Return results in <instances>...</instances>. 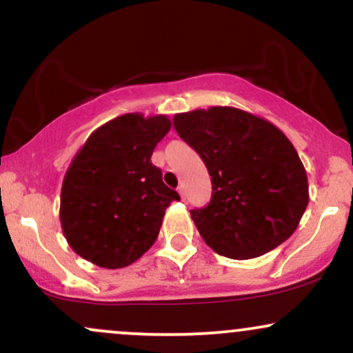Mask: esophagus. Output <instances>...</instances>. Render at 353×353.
I'll use <instances>...</instances> for the list:
<instances>
[{"label":"esophagus","mask_w":353,"mask_h":353,"mask_svg":"<svg viewBox=\"0 0 353 353\" xmlns=\"http://www.w3.org/2000/svg\"><path fill=\"white\" fill-rule=\"evenodd\" d=\"M177 192L181 194L182 199H185V189H184V185H179V188H177Z\"/></svg>","instance_id":"1"}]
</instances>
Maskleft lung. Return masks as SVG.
Returning a JSON list of instances; mask_svg holds the SVG:
<instances>
[{"instance_id":"obj_1","label":"left lung","mask_w":353,"mask_h":353,"mask_svg":"<svg viewBox=\"0 0 353 353\" xmlns=\"http://www.w3.org/2000/svg\"><path fill=\"white\" fill-rule=\"evenodd\" d=\"M172 124L209 171L212 197L190 217L214 252L244 261L292 236L309 204V184L281 129L228 106L182 112Z\"/></svg>"}]
</instances>
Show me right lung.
<instances>
[{"label": "right lung", "mask_w": 353, "mask_h": 353, "mask_svg": "<svg viewBox=\"0 0 353 353\" xmlns=\"http://www.w3.org/2000/svg\"><path fill=\"white\" fill-rule=\"evenodd\" d=\"M169 129L168 116L131 112L88 137L61 188V228L76 254L104 269H119L156 242L165 209L181 199L151 163Z\"/></svg>", "instance_id": "right-lung-1"}]
</instances>
